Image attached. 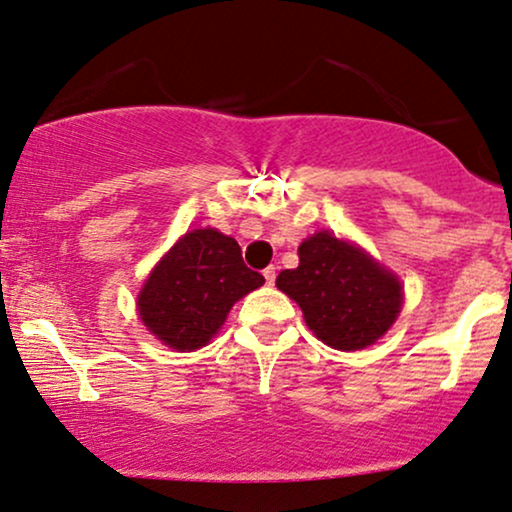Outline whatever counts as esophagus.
Segmentation results:
<instances>
[{
  "label": "esophagus",
  "mask_w": 512,
  "mask_h": 512,
  "mask_svg": "<svg viewBox=\"0 0 512 512\" xmlns=\"http://www.w3.org/2000/svg\"><path fill=\"white\" fill-rule=\"evenodd\" d=\"M264 281H267V285H274V281H276V267H274V264L264 269Z\"/></svg>",
  "instance_id": "1"
}]
</instances>
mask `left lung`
<instances>
[{"mask_svg": "<svg viewBox=\"0 0 512 512\" xmlns=\"http://www.w3.org/2000/svg\"><path fill=\"white\" fill-rule=\"evenodd\" d=\"M297 255L299 267L281 271L276 285L299 304L320 342L358 351L386 335L403 309L398 276L330 231L306 238Z\"/></svg>", "mask_w": 512, "mask_h": 512, "instance_id": "left-lung-1", "label": "left lung"}]
</instances>
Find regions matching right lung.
<instances>
[{
  "label": "right lung",
  "instance_id": "1",
  "mask_svg": "<svg viewBox=\"0 0 512 512\" xmlns=\"http://www.w3.org/2000/svg\"><path fill=\"white\" fill-rule=\"evenodd\" d=\"M264 276L245 267L241 248L217 229H194L170 248L138 295V316L175 351H196L217 335L238 299Z\"/></svg>",
  "mask_w": 512,
  "mask_h": 512
}]
</instances>
